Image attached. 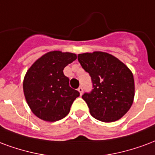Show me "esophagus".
Wrapping results in <instances>:
<instances>
[{
  "label": "esophagus",
  "mask_w": 155,
  "mask_h": 155,
  "mask_svg": "<svg viewBox=\"0 0 155 155\" xmlns=\"http://www.w3.org/2000/svg\"><path fill=\"white\" fill-rule=\"evenodd\" d=\"M78 91L80 92V94H83V88H82L81 86H80L79 88H78Z\"/></svg>",
  "instance_id": "obj_1"
}]
</instances>
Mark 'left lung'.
I'll list each match as a JSON object with an SVG mask.
<instances>
[{
    "label": "left lung",
    "mask_w": 155,
    "mask_h": 155,
    "mask_svg": "<svg viewBox=\"0 0 155 155\" xmlns=\"http://www.w3.org/2000/svg\"><path fill=\"white\" fill-rule=\"evenodd\" d=\"M78 61L92 80V91L82 95L92 117L104 122L122 117L130 108L135 96L130 69L117 57L103 51L79 54Z\"/></svg>",
    "instance_id": "8db88e82"
}]
</instances>
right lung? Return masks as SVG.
I'll return each mask as SVG.
<instances>
[{
    "mask_svg": "<svg viewBox=\"0 0 155 155\" xmlns=\"http://www.w3.org/2000/svg\"><path fill=\"white\" fill-rule=\"evenodd\" d=\"M76 58L74 53L49 51L28 70L23 83L24 94L31 111L38 118L57 121L70 113L80 93L70 87V80L63 70Z\"/></svg>",
    "mask_w": 155,
    "mask_h": 155,
    "instance_id": "1",
    "label": "right lung"
}]
</instances>
